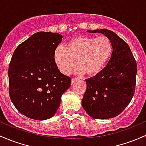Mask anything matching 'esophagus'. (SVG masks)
Masks as SVG:
<instances>
[{"label":"esophagus","instance_id":"1","mask_svg":"<svg viewBox=\"0 0 146 146\" xmlns=\"http://www.w3.org/2000/svg\"><path fill=\"white\" fill-rule=\"evenodd\" d=\"M78 80V78H72V80H71V84L75 83V82H77Z\"/></svg>","mask_w":146,"mask_h":146}]
</instances>
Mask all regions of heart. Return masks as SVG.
<instances>
[{"instance_id": "obj_1", "label": "heart", "mask_w": 146, "mask_h": 146, "mask_svg": "<svg viewBox=\"0 0 146 146\" xmlns=\"http://www.w3.org/2000/svg\"><path fill=\"white\" fill-rule=\"evenodd\" d=\"M113 52V43L107 36H80L69 40L66 47L59 46L54 61L61 73L68 74L76 66L78 72L92 76L105 67Z\"/></svg>"}]
</instances>
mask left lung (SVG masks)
I'll return each instance as SVG.
<instances>
[{
  "label": "left lung",
  "mask_w": 146,
  "mask_h": 146,
  "mask_svg": "<svg viewBox=\"0 0 146 146\" xmlns=\"http://www.w3.org/2000/svg\"><path fill=\"white\" fill-rule=\"evenodd\" d=\"M88 32L108 37L113 50L106 66L94 77L85 80L87 90L82 106L95 119L115 117L125 109L134 96L136 61L128 44L113 31L104 29Z\"/></svg>",
  "instance_id": "obj_1"
}]
</instances>
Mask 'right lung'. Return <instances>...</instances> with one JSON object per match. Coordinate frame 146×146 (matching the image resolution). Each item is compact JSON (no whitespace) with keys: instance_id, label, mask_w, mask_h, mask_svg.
Here are the masks:
<instances>
[{"instance_id":"1","label":"right lung","mask_w":146,"mask_h":146,"mask_svg":"<svg viewBox=\"0 0 146 146\" xmlns=\"http://www.w3.org/2000/svg\"><path fill=\"white\" fill-rule=\"evenodd\" d=\"M63 36L38 32L15 49L8 69L9 94L15 108L31 119L52 117L71 78L61 73L54 52Z\"/></svg>"}]
</instances>
